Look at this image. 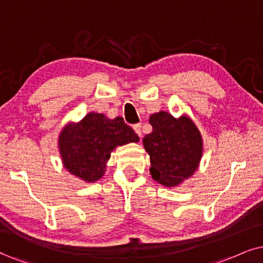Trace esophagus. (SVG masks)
I'll return each mask as SVG.
<instances>
[{"instance_id":"obj_1","label":"esophagus","mask_w":263,"mask_h":263,"mask_svg":"<svg viewBox=\"0 0 263 263\" xmlns=\"http://www.w3.org/2000/svg\"><path fill=\"white\" fill-rule=\"evenodd\" d=\"M134 129H135L136 134H137L138 137L141 138V137H142V125H141V124H136V125H134Z\"/></svg>"}]
</instances>
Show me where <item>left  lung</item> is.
<instances>
[{
  "mask_svg": "<svg viewBox=\"0 0 263 263\" xmlns=\"http://www.w3.org/2000/svg\"><path fill=\"white\" fill-rule=\"evenodd\" d=\"M153 131L143 138V145L151 156V174L166 187H175L191 177L198 168L202 155L200 132L191 119H175L159 111L149 119Z\"/></svg>",
  "mask_w": 263,
  "mask_h": 263,
  "instance_id": "1",
  "label": "left lung"
}]
</instances>
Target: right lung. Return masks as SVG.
I'll list each match as a JSON object with an SVG mask.
<instances>
[{
    "instance_id": "obj_1",
    "label": "right lung",
    "mask_w": 263,
    "mask_h": 263,
    "mask_svg": "<svg viewBox=\"0 0 263 263\" xmlns=\"http://www.w3.org/2000/svg\"><path fill=\"white\" fill-rule=\"evenodd\" d=\"M138 141L120 116L110 120L103 114L89 112L79 124L65 126L58 144L66 170L86 182H95L104 175L105 164L116 145Z\"/></svg>"
}]
</instances>
